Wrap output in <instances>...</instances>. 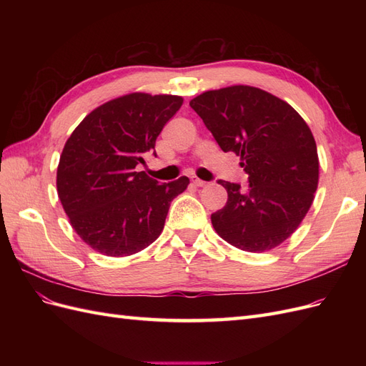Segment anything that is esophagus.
<instances>
[{"label":"esophagus","mask_w":366,"mask_h":366,"mask_svg":"<svg viewBox=\"0 0 366 366\" xmlns=\"http://www.w3.org/2000/svg\"><path fill=\"white\" fill-rule=\"evenodd\" d=\"M192 184L194 186H198V187H203V186H206L207 183L206 182H203V180H200V179H197V177H192Z\"/></svg>","instance_id":"1"}]
</instances>
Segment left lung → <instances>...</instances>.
<instances>
[{
	"label": "left lung",
	"mask_w": 366,
	"mask_h": 366,
	"mask_svg": "<svg viewBox=\"0 0 366 366\" xmlns=\"http://www.w3.org/2000/svg\"><path fill=\"white\" fill-rule=\"evenodd\" d=\"M189 105L249 175L246 187L218 180L227 202L210 215L217 234L246 252L280 246L301 224L317 189V148L305 120L280 97L247 85L206 92Z\"/></svg>",
	"instance_id": "obj_1"
}]
</instances>
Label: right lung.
<instances>
[{
  "mask_svg": "<svg viewBox=\"0 0 366 366\" xmlns=\"http://www.w3.org/2000/svg\"><path fill=\"white\" fill-rule=\"evenodd\" d=\"M183 104L180 96L132 93L88 114L67 140L56 186L73 229L107 257H128L162 234L174 198L189 179L159 183L139 164L157 157L156 139Z\"/></svg>",
  "mask_w": 366,
  "mask_h": 366,
  "instance_id": "right-lung-1",
  "label": "right lung"
}]
</instances>
